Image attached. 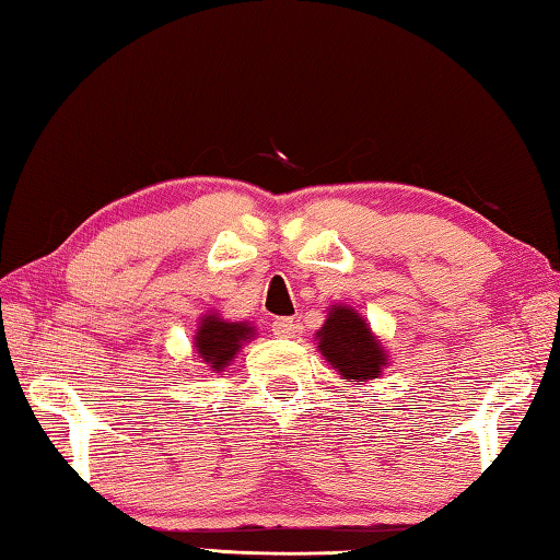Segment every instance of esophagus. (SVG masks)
Wrapping results in <instances>:
<instances>
[{
	"label": "esophagus",
	"instance_id": "34e87169",
	"mask_svg": "<svg viewBox=\"0 0 560 560\" xmlns=\"http://www.w3.org/2000/svg\"><path fill=\"white\" fill-rule=\"evenodd\" d=\"M272 334L278 336V339H292L294 334H298V324L290 316H280V319L272 322Z\"/></svg>",
	"mask_w": 560,
	"mask_h": 560
}]
</instances>
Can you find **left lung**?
Segmentation results:
<instances>
[{"mask_svg": "<svg viewBox=\"0 0 560 560\" xmlns=\"http://www.w3.org/2000/svg\"><path fill=\"white\" fill-rule=\"evenodd\" d=\"M314 341L324 361L351 385L377 380L389 365L383 341L373 334L363 314L348 304H331L322 329L314 334Z\"/></svg>", "mask_w": 560, "mask_h": 560, "instance_id": "obj_1", "label": "left lung"}]
</instances>
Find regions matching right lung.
Instances as JSON below:
<instances>
[{
    "mask_svg": "<svg viewBox=\"0 0 560 560\" xmlns=\"http://www.w3.org/2000/svg\"><path fill=\"white\" fill-rule=\"evenodd\" d=\"M250 339H256V326L250 322H231L209 310L199 316L192 343L205 373H221Z\"/></svg>",
    "mask_w": 560,
    "mask_h": 560,
    "instance_id": "1",
    "label": "right lung"
}]
</instances>
